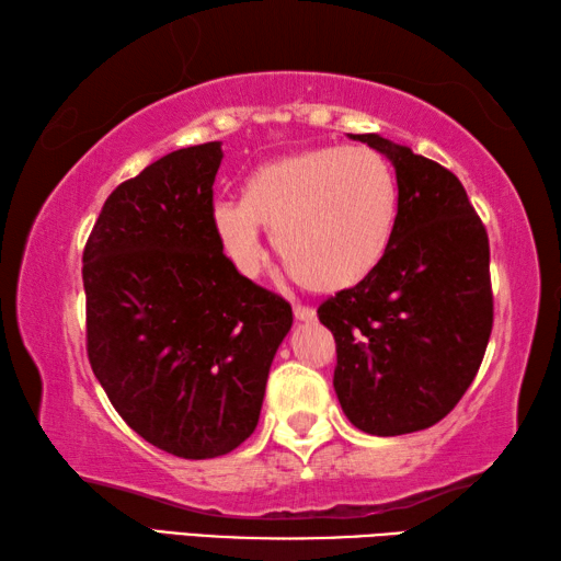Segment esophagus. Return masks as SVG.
Returning <instances> with one entry per match:
<instances>
[{"label":"esophagus","mask_w":561,"mask_h":561,"mask_svg":"<svg viewBox=\"0 0 561 561\" xmlns=\"http://www.w3.org/2000/svg\"><path fill=\"white\" fill-rule=\"evenodd\" d=\"M317 311L307 307V304H294V319L297 321H314Z\"/></svg>","instance_id":"esophagus-1"}]
</instances>
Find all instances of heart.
Returning <instances> with one entry per match:
<instances>
[{
  "instance_id": "1",
  "label": "heart",
  "mask_w": 561,
  "mask_h": 561,
  "mask_svg": "<svg viewBox=\"0 0 561 561\" xmlns=\"http://www.w3.org/2000/svg\"><path fill=\"white\" fill-rule=\"evenodd\" d=\"M210 220L247 277L264 264V225L309 289L344 291L383 262L396 232L398 185L374 148H311L260 165L247 178L244 197L213 203Z\"/></svg>"
}]
</instances>
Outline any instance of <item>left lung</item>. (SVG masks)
<instances>
[{"mask_svg":"<svg viewBox=\"0 0 561 561\" xmlns=\"http://www.w3.org/2000/svg\"><path fill=\"white\" fill-rule=\"evenodd\" d=\"M351 138L396 168V232L383 262L317 314L336 341L346 417L388 438L443 421L478 374L492 331L490 244L450 170L378 133Z\"/></svg>","mask_w":561,"mask_h":561,"instance_id":"left-lung-1","label":"left lung"}]
</instances>
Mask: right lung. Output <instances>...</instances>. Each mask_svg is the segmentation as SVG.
<instances>
[{"label":"right lung","mask_w":561,"mask_h":561,"mask_svg":"<svg viewBox=\"0 0 561 561\" xmlns=\"http://www.w3.org/2000/svg\"><path fill=\"white\" fill-rule=\"evenodd\" d=\"M222 144L173 150L121 183L83 250L87 348L140 438L187 460L257 428L291 307L242 277L210 220Z\"/></svg>","instance_id":"add662e5"}]
</instances>
